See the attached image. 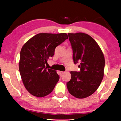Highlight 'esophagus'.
Returning <instances> with one entry per match:
<instances>
[{"mask_svg": "<svg viewBox=\"0 0 121 121\" xmlns=\"http://www.w3.org/2000/svg\"><path fill=\"white\" fill-rule=\"evenodd\" d=\"M64 73H65V72H61V74H64Z\"/></svg>", "mask_w": 121, "mask_h": 121, "instance_id": "1", "label": "esophagus"}]
</instances>
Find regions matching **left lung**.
<instances>
[{"label":"left lung","mask_w":121,"mask_h":121,"mask_svg":"<svg viewBox=\"0 0 121 121\" xmlns=\"http://www.w3.org/2000/svg\"><path fill=\"white\" fill-rule=\"evenodd\" d=\"M74 64L79 63V72L71 71L67 83L69 93L78 99L92 95L100 86L104 75L105 58L96 41L84 33H68Z\"/></svg>","instance_id":"8db88e82"}]
</instances>
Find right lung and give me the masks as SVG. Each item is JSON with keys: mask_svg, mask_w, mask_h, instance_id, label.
<instances>
[{"mask_svg": "<svg viewBox=\"0 0 121 121\" xmlns=\"http://www.w3.org/2000/svg\"><path fill=\"white\" fill-rule=\"evenodd\" d=\"M68 39L65 33H39L30 39L20 52L19 70L22 81L30 94L41 98L53 91L59 80L56 71L45 65L54 55L56 47Z\"/></svg>", "mask_w": 121, "mask_h": 121, "instance_id": "right-lung-1", "label": "right lung"}]
</instances>
